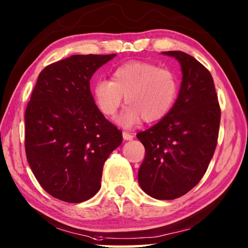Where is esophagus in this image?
<instances>
[{
  "mask_svg": "<svg viewBox=\"0 0 248 248\" xmlns=\"http://www.w3.org/2000/svg\"><path fill=\"white\" fill-rule=\"evenodd\" d=\"M123 137H124V140H131L134 136H133L132 133H129V132H127V131H124V132H123Z\"/></svg>",
  "mask_w": 248,
  "mask_h": 248,
  "instance_id": "esophagus-1",
  "label": "esophagus"
}]
</instances>
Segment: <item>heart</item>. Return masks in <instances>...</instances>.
I'll return each mask as SVG.
<instances>
[{
  "label": "heart",
  "instance_id": "heart-1",
  "mask_svg": "<svg viewBox=\"0 0 248 248\" xmlns=\"http://www.w3.org/2000/svg\"><path fill=\"white\" fill-rule=\"evenodd\" d=\"M178 79L172 71L148 62H129L119 66L111 80H98L93 96L98 109L112 117L123 104H129L117 119L124 127H132L143 120L155 123L172 108L178 94Z\"/></svg>",
  "mask_w": 248,
  "mask_h": 248
}]
</instances>
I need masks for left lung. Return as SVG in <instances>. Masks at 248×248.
Masks as SVG:
<instances>
[{
	"instance_id": "8db88e82",
	"label": "left lung",
	"mask_w": 248,
	"mask_h": 248,
	"mask_svg": "<svg viewBox=\"0 0 248 248\" xmlns=\"http://www.w3.org/2000/svg\"><path fill=\"white\" fill-rule=\"evenodd\" d=\"M163 54L180 62L182 83L168 114L137 134L145 147L138 178L146 194L174 200L191 191L208 168L217 146L221 110L206 67L184 52Z\"/></svg>"
}]
</instances>
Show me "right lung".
Listing matches in <instances>:
<instances>
[{
	"label": "right lung",
	"mask_w": 248,
	"mask_h": 248,
	"mask_svg": "<svg viewBox=\"0 0 248 248\" xmlns=\"http://www.w3.org/2000/svg\"><path fill=\"white\" fill-rule=\"evenodd\" d=\"M115 56L73 55L39 75L25 112V150L40 186L55 199L81 202L95 195L106 159L123 143L90 90L93 74Z\"/></svg>",
	"instance_id": "obj_1"
}]
</instances>
